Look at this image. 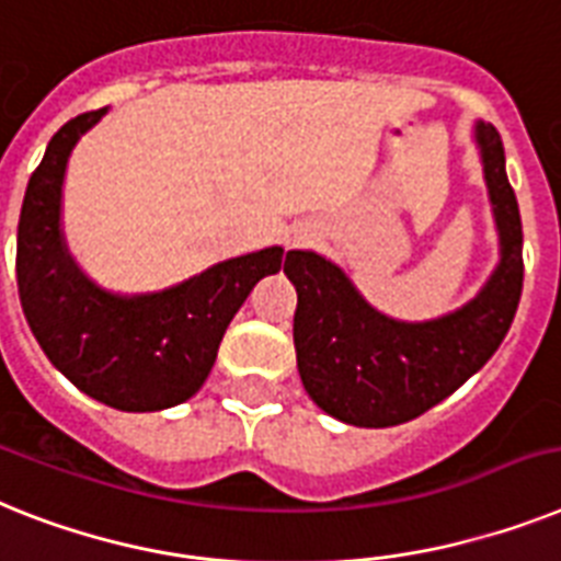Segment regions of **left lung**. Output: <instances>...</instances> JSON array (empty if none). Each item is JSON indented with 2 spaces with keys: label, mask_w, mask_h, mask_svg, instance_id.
<instances>
[{
  "label": "left lung",
  "mask_w": 561,
  "mask_h": 561,
  "mask_svg": "<svg viewBox=\"0 0 561 561\" xmlns=\"http://www.w3.org/2000/svg\"><path fill=\"white\" fill-rule=\"evenodd\" d=\"M499 237V262L479 294L445 317L402 322L376 310L322 253L290 251L294 345L308 397L356 427L411 422L448 399L491 359L522 296V219L507 182L505 148L491 122L473 125Z\"/></svg>",
  "instance_id": "obj_1"
}]
</instances>
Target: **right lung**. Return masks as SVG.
<instances>
[{"label":"right lung","mask_w":561,"mask_h":561,"mask_svg":"<svg viewBox=\"0 0 561 561\" xmlns=\"http://www.w3.org/2000/svg\"><path fill=\"white\" fill-rule=\"evenodd\" d=\"M105 113H82L56 130L27 182L16 233L19 299L50 365L82 393L116 411H164L205 385L230 319L288 256L273 244L150 294L96 285L65 242L62 187L70 153Z\"/></svg>","instance_id":"add662e5"}]
</instances>
